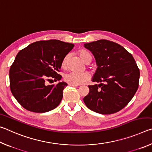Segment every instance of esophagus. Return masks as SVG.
I'll return each instance as SVG.
<instances>
[{"instance_id":"34e87169","label":"esophagus","mask_w":152,"mask_h":152,"mask_svg":"<svg viewBox=\"0 0 152 152\" xmlns=\"http://www.w3.org/2000/svg\"><path fill=\"white\" fill-rule=\"evenodd\" d=\"M68 86H74V87H76V86H78V85H76V84H73L68 83Z\"/></svg>"}]
</instances>
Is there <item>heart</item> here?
<instances>
[{
    "label": "heart",
    "instance_id": "heart-1",
    "mask_svg": "<svg viewBox=\"0 0 152 152\" xmlns=\"http://www.w3.org/2000/svg\"><path fill=\"white\" fill-rule=\"evenodd\" d=\"M78 54L80 57L83 60L86 64H89L92 60V56L89 51L82 50H80L78 52ZM69 60V55L66 56L61 61V68H66L67 66H68ZM90 74L87 72L82 73H77L74 72H69L66 73L64 76V80L66 82H68V83L76 84V85H78V84H81L84 83V82L88 80L90 78Z\"/></svg>",
    "mask_w": 152,
    "mask_h": 152
}]
</instances>
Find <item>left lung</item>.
Here are the masks:
<instances>
[{
	"instance_id": "1",
	"label": "left lung",
	"mask_w": 152,
	"mask_h": 152,
	"mask_svg": "<svg viewBox=\"0 0 152 152\" xmlns=\"http://www.w3.org/2000/svg\"><path fill=\"white\" fill-rule=\"evenodd\" d=\"M94 55L98 68L89 93L84 98L86 107L103 115L123 109L137 92L140 69L133 56L123 46L106 39L84 43Z\"/></svg>"
}]
</instances>
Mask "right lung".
<instances>
[{"label":"right lung","instance_id":"1","mask_svg":"<svg viewBox=\"0 0 152 152\" xmlns=\"http://www.w3.org/2000/svg\"><path fill=\"white\" fill-rule=\"evenodd\" d=\"M74 45L57 39L39 41L17 53L10 68V88L18 102L29 111L45 113L54 109L62 99L64 82L46 85L50 78L60 80L58 74L64 58Z\"/></svg>","mask_w":152,"mask_h":152}]
</instances>
